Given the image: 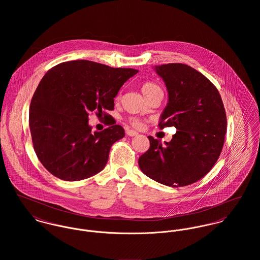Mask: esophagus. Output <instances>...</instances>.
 Here are the masks:
<instances>
[{"mask_svg":"<svg viewBox=\"0 0 260 260\" xmlns=\"http://www.w3.org/2000/svg\"><path fill=\"white\" fill-rule=\"evenodd\" d=\"M126 134H127L128 136L133 137V136L138 135V132H136V131H134V130H131V129H128V130H126Z\"/></svg>","mask_w":260,"mask_h":260,"instance_id":"esophagus-1","label":"esophagus"}]
</instances>
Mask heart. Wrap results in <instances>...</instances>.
<instances>
[{
	"mask_svg": "<svg viewBox=\"0 0 260 260\" xmlns=\"http://www.w3.org/2000/svg\"><path fill=\"white\" fill-rule=\"evenodd\" d=\"M141 90H142L143 94H144L147 98H149L154 92L160 91L161 89H160V87H159L158 85H156V84L153 83V82H145V83L142 84ZM128 121H129V123H130L132 126H134V127H136V128H140V127L142 126V120L139 119V118L131 117V118H129Z\"/></svg>",
	"mask_w": 260,
	"mask_h": 260,
	"instance_id": "heart-1",
	"label": "heart"
}]
</instances>
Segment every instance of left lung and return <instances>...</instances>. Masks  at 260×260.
Returning a JSON list of instances; mask_svg holds the SVG:
<instances>
[{"instance_id": "1", "label": "left lung", "mask_w": 260, "mask_h": 260, "mask_svg": "<svg viewBox=\"0 0 260 260\" xmlns=\"http://www.w3.org/2000/svg\"><path fill=\"white\" fill-rule=\"evenodd\" d=\"M155 69L169 95L159 127L173 126L178 131L165 145L148 136L150 147L138 164L161 184L190 185L212 169L222 151L227 128L222 99L204 75L188 65L169 63Z\"/></svg>"}]
</instances>
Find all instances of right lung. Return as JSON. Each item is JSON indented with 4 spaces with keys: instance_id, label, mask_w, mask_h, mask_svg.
Masks as SVG:
<instances>
[{
    "instance_id": "add662e5",
    "label": "right lung",
    "mask_w": 260,
    "mask_h": 260,
    "mask_svg": "<svg viewBox=\"0 0 260 260\" xmlns=\"http://www.w3.org/2000/svg\"><path fill=\"white\" fill-rule=\"evenodd\" d=\"M137 73L76 60L54 66L42 78L31 101L29 125L38 159L52 175L79 181L104 169L112 145L125 131L110 123L92 133L89 114L108 117L120 88Z\"/></svg>"
}]
</instances>
